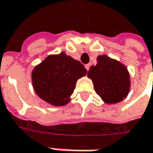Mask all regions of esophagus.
I'll return each mask as SVG.
<instances>
[{
  "label": "esophagus",
  "instance_id": "obj_1",
  "mask_svg": "<svg viewBox=\"0 0 153 153\" xmlns=\"http://www.w3.org/2000/svg\"><path fill=\"white\" fill-rule=\"evenodd\" d=\"M85 67L86 70H87V71H88V70L90 69V67H91V65H90V64H85Z\"/></svg>",
  "mask_w": 153,
  "mask_h": 153
}]
</instances>
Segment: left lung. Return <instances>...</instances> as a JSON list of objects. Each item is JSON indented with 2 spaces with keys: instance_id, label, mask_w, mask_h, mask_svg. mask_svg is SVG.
I'll return each mask as SVG.
<instances>
[{
  "instance_id": "1",
  "label": "left lung",
  "mask_w": 153,
  "mask_h": 153,
  "mask_svg": "<svg viewBox=\"0 0 153 153\" xmlns=\"http://www.w3.org/2000/svg\"><path fill=\"white\" fill-rule=\"evenodd\" d=\"M97 61V64L91 67L87 74L97 94L108 105L122 102L130 90V75L127 68L105 54L98 56Z\"/></svg>"
}]
</instances>
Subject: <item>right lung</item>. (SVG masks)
Instances as JSON below:
<instances>
[{
  "label": "right lung",
  "mask_w": 153,
  "mask_h": 153,
  "mask_svg": "<svg viewBox=\"0 0 153 153\" xmlns=\"http://www.w3.org/2000/svg\"><path fill=\"white\" fill-rule=\"evenodd\" d=\"M87 70L79 61L64 52L50 55L34 67L32 85L39 97L55 107L65 106L79 79L86 75Z\"/></svg>",
  "instance_id": "obj_1"
}]
</instances>
